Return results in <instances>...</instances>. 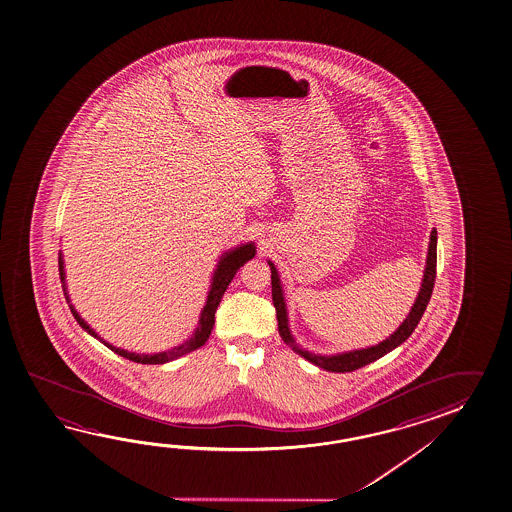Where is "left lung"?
Returning a JSON list of instances; mask_svg holds the SVG:
<instances>
[{
    "label": "left lung",
    "mask_w": 512,
    "mask_h": 512,
    "mask_svg": "<svg viewBox=\"0 0 512 512\" xmlns=\"http://www.w3.org/2000/svg\"><path fill=\"white\" fill-rule=\"evenodd\" d=\"M271 268V297H273V306L277 309V320H279V333L282 340L290 346L295 353H299L300 357L306 358L311 364L322 367L331 373H349L360 367L367 366L371 362H375L380 357L387 355L389 351L398 348L402 342L411 337V333L415 331L418 322L424 315L425 308L429 304V299L433 295L434 277H436V230L433 228L431 232V241H429V253H427V268H425L424 280H422V288L416 297L413 308L409 311L407 319L402 322V326L396 329L391 337L386 338L384 342H380L378 346L373 348L358 349V351H349L344 355H335V357H322V355H313L309 351L300 349L295 340L291 337L290 329H288V315H286V304L282 297V288H280L279 275L275 266L268 262Z\"/></svg>",
    "instance_id": "1"
}]
</instances>
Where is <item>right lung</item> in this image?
Returning <instances> with one entry per match:
<instances>
[{
  "label": "right lung",
  "instance_id": "obj_1",
  "mask_svg": "<svg viewBox=\"0 0 512 512\" xmlns=\"http://www.w3.org/2000/svg\"><path fill=\"white\" fill-rule=\"evenodd\" d=\"M253 257H255V246H253L251 242L250 244H244V246L237 248V250L226 253V255L222 257L219 266H217V270H215V275H213L212 290L208 293V300H206V306H204L203 313H201L199 326L195 329L192 338L186 340L181 346H177V348L172 349V351H166V353H157V355H135V353H128L125 349L114 348L112 344H108L105 340H103V344H105L107 348L112 349L117 355L128 358V360H132V362H137V364H164V362H170V360H174V358L183 357V355L190 353L193 349L201 348V346L206 344V340L210 338L213 324H215V311H217V306H219V302H221L224 291L228 288V284L232 282L237 270H239L241 266H244L246 262L250 261V259H253ZM59 277H61V280H65V271H63L61 255H59ZM65 295H67V293H65ZM70 311H72L74 319L78 320V324L81 328L87 329L92 337H97L96 331L90 329L87 322L79 317L78 313H76V309L70 306ZM99 340H101V338H99Z\"/></svg>",
  "mask_w": 512,
  "mask_h": 512
}]
</instances>
